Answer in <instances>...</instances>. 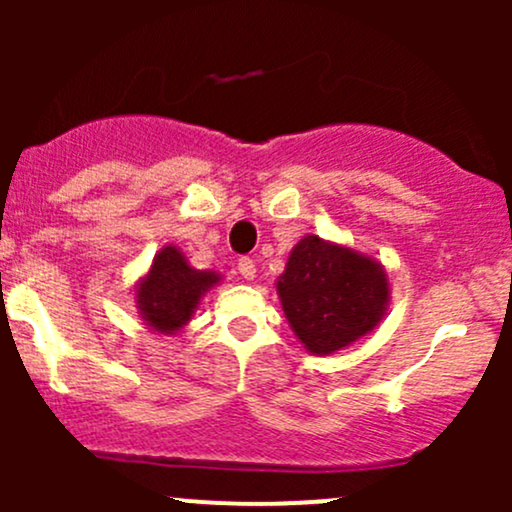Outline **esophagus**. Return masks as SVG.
I'll list each match as a JSON object with an SVG mask.
<instances>
[{"instance_id": "34e87169", "label": "esophagus", "mask_w": 512, "mask_h": 512, "mask_svg": "<svg viewBox=\"0 0 512 512\" xmlns=\"http://www.w3.org/2000/svg\"><path fill=\"white\" fill-rule=\"evenodd\" d=\"M238 272H240V276H243L245 281H252V279H255V274H257L255 262H252L250 257H240V260H238Z\"/></svg>"}]
</instances>
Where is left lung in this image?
Instances as JSON below:
<instances>
[{"mask_svg":"<svg viewBox=\"0 0 512 512\" xmlns=\"http://www.w3.org/2000/svg\"><path fill=\"white\" fill-rule=\"evenodd\" d=\"M286 320L310 354L327 356L358 342L383 322L390 281L375 257L303 236L276 279Z\"/></svg>","mask_w":512,"mask_h":512,"instance_id":"obj_1","label":"left lung"}]
</instances>
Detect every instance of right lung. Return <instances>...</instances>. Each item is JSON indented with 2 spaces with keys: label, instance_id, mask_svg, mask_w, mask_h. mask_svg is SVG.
Segmentation results:
<instances>
[{
  "label": "right lung",
  "instance_id": "obj_1",
  "mask_svg": "<svg viewBox=\"0 0 512 512\" xmlns=\"http://www.w3.org/2000/svg\"><path fill=\"white\" fill-rule=\"evenodd\" d=\"M219 281L221 274L195 269L180 248L163 245L149 272L137 281L134 303L149 330L170 337L192 320L204 293Z\"/></svg>",
  "mask_w": 512,
  "mask_h": 512
}]
</instances>
